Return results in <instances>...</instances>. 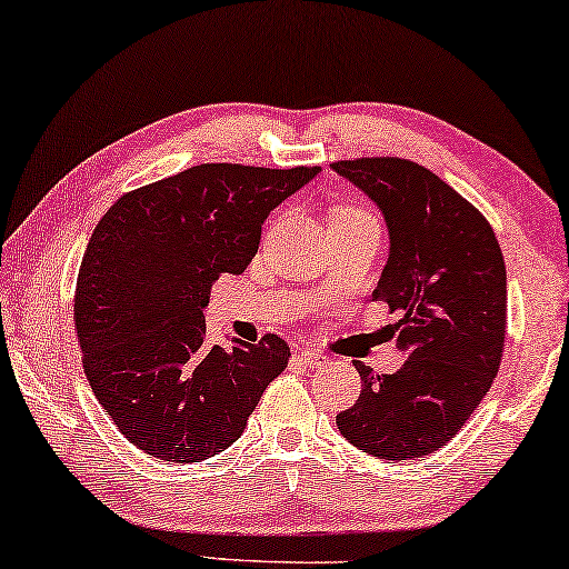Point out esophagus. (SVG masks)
<instances>
[{"mask_svg":"<svg viewBox=\"0 0 569 569\" xmlns=\"http://www.w3.org/2000/svg\"><path fill=\"white\" fill-rule=\"evenodd\" d=\"M305 366H310V369H318V366H326L328 363V356L320 353V351H312V348H305V351L297 356Z\"/></svg>","mask_w":569,"mask_h":569,"instance_id":"obj_1","label":"esophagus"}]
</instances>
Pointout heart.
<instances>
[{"label": "heart", "mask_w": 569, "mask_h": 569, "mask_svg": "<svg viewBox=\"0 0 569 569\" xmlns=\"http://www.w3.org/2000/svg\"><path fill=\"white\" fill-rule=\"evenodd\" d=\"M346 213H363V211H353V208H346Z\"/></svg>", "instance_id": "b5f03b06"}]
</instances>
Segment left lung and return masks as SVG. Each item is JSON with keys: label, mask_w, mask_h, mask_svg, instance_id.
Returning a JSON list of instances; mask_svg holds the SVG:
<instances>
[{"label": "left lung", "mask_w": 569, "mask_h": 569, "mask_svg": "<svg viewBox=\"0 0 569 569\" xmlns=\"http://www.w3.org/2000/svg\"><path fill=\"white\" fill-rule=\"evenodd\" d=\"M389 229L373 300L401 312L395 373H361V397L336 417L340 435L383 460L430 456L460 432L491 389L506 338V267L476 206L422 164L399 157L333 162Z\"/></svg>", "instance_id": "obj_1"}]
</instances>
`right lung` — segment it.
<instances>
[{
    "label": "right lung",
    "instance_id": "1",
    "mask_svg": "<svg viewBox=\"0 0 569 569\" xmlns=\"http://www.w3.org/2000/svg\"><path fill=\"white\" fill-rule=\"evenodd\" d=\"M318 172L196 164L121 196L93 229L73 302L83 371L147 456L223 452L284 371L290 346L274 333L208 346L203 310L216 279L254 259L267 216Z\"/></svg>",
    "mask_w": 569,
    "mask_h": 569
}]
</instances>
